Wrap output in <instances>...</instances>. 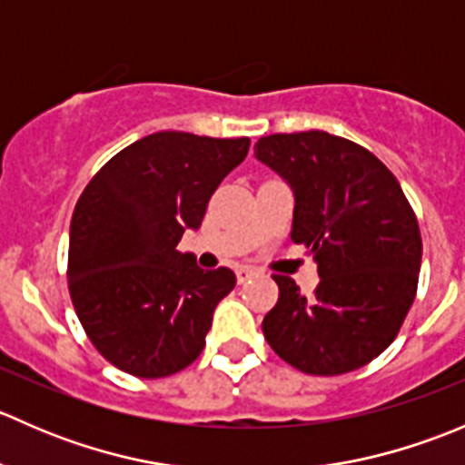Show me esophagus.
<instances>
[{
    "label": "esophagus",
    "instance_id": "obj_1",
    "mask_svg": "<svg viewBox=\"0 0 465 465\" xmlns=\"http://www.w3.org/2000/svg\"><path fill=\"white\" fill-rule=\"evenodd\" d=\"M259 274V270H254V267H247V265H241L236 267V279L238 283H245V281H250L252 276Z\"/></svg>",
    "mask_w": 465,
    "mask_h": 465
}]
</instances>
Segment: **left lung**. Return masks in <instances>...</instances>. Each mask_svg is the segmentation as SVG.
I'll return each mask as SVG.
<instances>
[{"label": "left lung", "mask_w": 465, "mask_h": 465, "mask_svg": "<svg viewBox=\"0 0 465 465\" xmlns=\"http://www.w3.org/2000/svg\"><path fill=\"white\" fill-rule=\"evenodd\" d=\"M254 157L294 193L292 241L315 256L320 285L303 297L274 276L262 320L274 353L311 376H340L378 358L401 331L419 285V220L393 173L362 145L311 130L270 134Z\"/></svg>", "instance_id": "1"}]
</instances>
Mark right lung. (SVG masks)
<instances>
[{
	"mask_svg": "<svg viewBox=\"0 0 465 465\" xmlns=\"http://www.w3.org/2000/svg\"><path fill=\"white\" fill-rule=\"evenodd\" d=\"M247 150V137L154 133L114 154L83 191L69 229V294L92 344L121 371L163 378L203 353L236 274L203 270L177 242L203 224Z\"/></svg>",
	"mask_w": 465,
	"mask_h": 465,
	"instance_id": "obj_1",
	"label": "right lung"
}]
</instances>
